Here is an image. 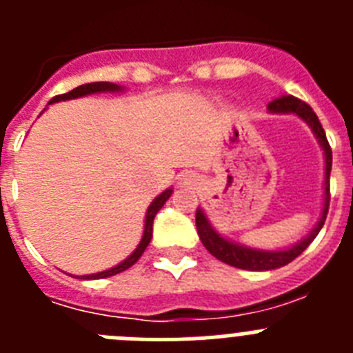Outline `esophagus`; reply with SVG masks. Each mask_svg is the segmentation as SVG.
Here are the masks:
<instances>
[{
  "label": "esophagus",
  "instance_id": "1",
  "mask_svg": "<svg viewBox=\"0 0 353 353\" xmlns=\"http://www.w3.org/2000/svg\"><path fill=\"white\" fill-rule=\"evenodd\" d=\"M196 183L194 174L192 173H182L180 174V185L182 187H192Z\"/></svg>",
  "mask_w": 353,
  "mask_h": 353
}]
</instances>
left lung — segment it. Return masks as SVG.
I'll use <instances>...</instances> for the list:
<instances>
[{"label":"left lung","instance_id":"8db88e82","mask_svg":"<svg viewBox=\"0 0 353 353\" xmlns=\"http://www.w3.org/2000/svg\"><path fill=\"white\" fill-rule=\"evenodd\" d=\"M269 113H279V114H295V117L301 118L302 121H305L310 129L313 130L314 138H316L318 145L322 146L323 150V159H325V179H323V207L322 214H320V219L316 221V224L313 226L307 235L302 240L295 242L293 245L285 249H276V251H267V249H256L249 248V245L240 244L232 239H226L224 235H221L217 230L214 228V224L210 223V219L207 217L203 208L196 210V228H198L199 240L203 242V245L207 248V251L210 252L212 256H215L217 260H221L223 263L232 265L236 269L244 270H272L279 269V267H285L290 261L295 260V258L304 251L307 245L316 239V235L322 230L323 223H325L327 212H329V201H330V192H329V179H330V168H332V150H330L329 141H327V136L322 129V123L318 120V117L314 114L313 109L305 102L299 101L293 95H281L274 99L272 102H269L267 105Z\"/></svg>","mask_w":353,"mask_h":353}]
</instances>
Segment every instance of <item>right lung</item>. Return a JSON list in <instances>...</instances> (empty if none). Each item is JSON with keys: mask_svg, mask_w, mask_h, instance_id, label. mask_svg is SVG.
<instances>
[{"mask_svg": "<svg viewBox=\"0 0 353 353\" xmlns=\"http://www.w3.org/2000/svg\"><path fill=\"white\" fill-rule=\"evenodd\" d=\"M123 90L125 88H123V86H120V84L105 83V81H101V83L81 84V86L70 90L68 93L54 97V99H52L49 104H54V102H61V101H72V99H81V97H86V95H95V93H120V92H123ZM43 111H46V109H43ZM171 194H173V187H168L166 191L161 192V194H159L157 198L152 201V203H150L148 210H146V214H145V230H143L141 240H139L138 248L134 249V251L130 252L125 260L120 261V263L114 265V267H111V269L102 270V272L88 274V276H77V279H104V277H111V276H114V274H120V272H123V270L129 269V267H132V265L136 263L139 258H141V254L145 252V249L148 248L150 240H152V232H154L155 215H157V212L164 207V203H166L168 199H170Z\"/></svg>", "mask_w": 353, "mask_h": 353, "instance_id": "right-lung-1", "label": "right lung"}]
</instances>
